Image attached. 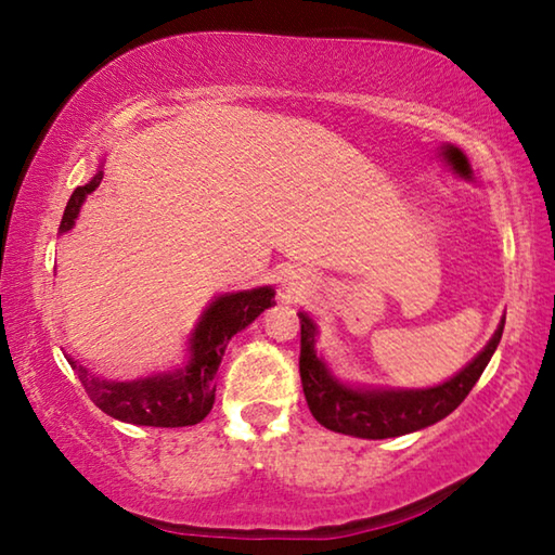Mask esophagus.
I'll use <instances>...</instances> for the list:
<instances>
[{
	"label": "esophagus",
	"mask_w": 555,
	"mask_h": 555,
	"mask_svg": "<svg viewBox=\"0 0 555 555\" xmlns=\"http://www.w3.org/2000/svg\"><path fill=\"white\" fill-rule=\"evenodd\" d=\"M308 288H311V276L304 269L288 271L284 281H281V291H284L286 298H304Z\"/></svg>",
	"instance_id": "esophagus-1"
}]
</instances>
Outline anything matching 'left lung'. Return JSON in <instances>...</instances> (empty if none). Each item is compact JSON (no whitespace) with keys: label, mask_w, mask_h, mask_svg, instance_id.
<instances>
[{"label":"left lung","mask_w":555,"mask_h":555,"mask_svg":"<svg viewBox=\"0 0 555 555\" xmlns=\"http://www.w3.org/2000/svg\"><path fill=\"white\" fill-rule=\"evenodd\" d=\"M300 318V357L298 372L304 393L318 424L335 430V434L357 438H397L413 434L430 424H438L460 403L482 377L487 362L492 360L496 345L504 333V318L492 340L475 357L467 367L438 387L416 391L393 389H352L335 379L325 362L315 354V323L306 313Z\"/></svg>","instance_id":"left-lung-1"}]
</instances>
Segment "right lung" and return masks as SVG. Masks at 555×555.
<instances>
[{
	"mask_svg": "<svg viewBox=\"0 0 555 555\" xmlns=\"http://www.w3.org/2000/svg\"><path fill=\"white\" fill-rule=\"evenodd\" d=\"M102 181V171L92 176V181L78 185L65 205L61 232H68L78 218L82 201L95 191ZM274 291L269 286L240 291V294L220 296L203 313L198 327L191 337V362L185 367L154 374V377L137 382H107L88 372L82 364L70 362L78 372V379L86 387L88 397L95 401L112 418L125 424L154 426V428H183L195 426L208 416L215 403V377H218L220 360L228 340L247 327L264 308L274 304Z\"/></svg>",
	"mask_w": 555,
	"mask_h": 555,
	"instance_id": "right-lung-1",
	"label": "right lung"
}]
</instances>
